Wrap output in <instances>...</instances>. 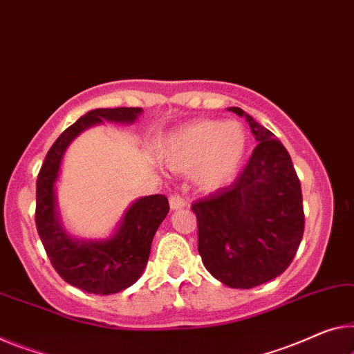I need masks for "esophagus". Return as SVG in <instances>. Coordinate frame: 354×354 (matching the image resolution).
Segmentation results:
<instances>
[{"mask_svg": "<svg viewBox=\"0 0 354 354\" xmlns=\"http://www.w3.org/2000/svg\"><path fill=\"white\" fill-rule=\"evenodd\" d=\"M169 205H171V210H182L187 203H185V199H182L178 194H174L169 198Z\"/></svg>", "mask_w": 354, "mask_h": 354, "instance_id": "34e87169", "label": "esophagus"}]
</instances>
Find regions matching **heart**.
Instances as JSON below:
<instances>
[{"label":"heart","instance_id":"1","mask_svg":"<svg viewBox=\"0 0 354 354\" xmlns=\"http://www.w3.org/2000/svg\"><path fill=\"white\" fill-rule=\"evenodd\" d=\"M248 134L239 122L198 120L162 139L160 160L176 172H192L204 192L231 185L245 166Z\"/></svg>","mask_w":354,"mask_h":354}]
</instances>
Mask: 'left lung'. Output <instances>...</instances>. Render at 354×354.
Here are the masks:
<instances>
[{
    "mask_svg": "<svg viewBox=\"0 0 354 354\" xmlns=\"http://www.w3.org/2000/svg\"><path fill=\"white\" fill-rule=\"evenodd\" d=\"M258 145L230 187L192 205L198 252L212 275L230 288L263 285L283 274L304 234L301 182L283 144L241 107Z\"/></svg>",
    "mask_w": 354,
    "mask_h": 354,
    "instance_id": "1",
    "label": "left lung"
}]
</instances>
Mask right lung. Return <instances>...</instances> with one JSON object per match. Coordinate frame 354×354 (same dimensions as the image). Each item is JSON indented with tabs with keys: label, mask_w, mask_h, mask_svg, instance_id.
Returning <instances> with one entry per match:
<instances>
[{
	"label": "right lung",
	"mask_w": 354,
	"mask_h": 354,
	"mask_svg": "<svg viewBox=\"0 0 354 354\" xmlns=\"http://www.w3.org/2000/svg\"><path fill=\"white\" fill-rule=\"evenodd\" d=\"M140 107L95 109L63 131L50 147L36 182V227L47 257L59 277L91 295H115L144 274L151 241L169 212L162 194L133 201L106 237L86 239L68 232L58 205V182L69 145L91 127L104 122L133 124Z\"/></svg>",
	"instance_id": "add662e5"
}]
</instances>
